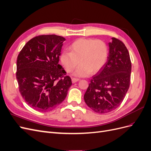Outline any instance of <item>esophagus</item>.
<instances>
[{"label": "esophagus", "instance_id": "obj_1", "mask_svg": "<svg viewBox=\"0 0 151 151\" xmlns=\"http://www.w3.org/2000/svg\"><path fill=\"white\" fill-rule=\"evenodd\" d=\"M79 81V79H77V78H72V83H76V82Z\"/></svg>", "mask_w": 151, "mask_h": 151}]
</instances>
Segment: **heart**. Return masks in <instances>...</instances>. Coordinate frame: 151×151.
I'll list each match as a JSON object with an SVG mask.
<instances>
[{"label":"heart","mask_w":151,"mask_h":151,"mask_svg":"<svg viewBox=\"0 0 151 151\" xmlns=\"http://www.w3.org/2000/svg\"><path fill=\"white\" fill-rule=\"evenodd\" d=\"M69 49L70 52H62L60 60L67 72H72L81 63L74 73L76 76L84 77L91 72L96 74L108 60V47L101 40L79 38L72 43Z\"/></svg>","instance_id":"b5f03b06"}]
</instances>
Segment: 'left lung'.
I'll list each match as a JSON object with an SVG mask.
<instances>
[{"label": "left lung", "mask_w": 151, "mask_h": 151, "mask_svg": "<svg viewBox=\"0 0 151 151\" xmlns=\"http://www.w3.org/2000/svg\"><path fill=\"white\" fill-rule=\"evenodd\" d=\"M108 60L101 70L93 76L84 94L86 104L95 112L106 113L117 108L129 90L132 64L122 42L112 38Z\"/></svg>", "instance_id": "1"}]
</instances>
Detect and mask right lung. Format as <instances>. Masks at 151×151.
Returning a JSON list of instances; mask_svg holds the SVG:
<instances>
[{"instance_id": "right-lung-1", "label": "right lung", "mask_w": 151, "mask_h": 151, "mask_svg": "<svg viewBox=\"0 0 151 151\" xmlns=\"http://www.w3.org/2000/svg\"><path fill=\"white\" fill-rule=\"evenodd\" d=\"M62 36L40 35L31 39L17 58L16 79L22 97L38 111L52 110L62 103L72 85L58 64Z\"/></svg>"}]
</instances>
